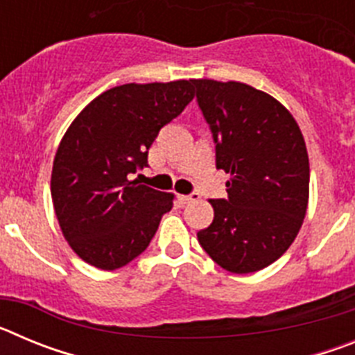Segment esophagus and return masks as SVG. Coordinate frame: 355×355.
<instances>
[{
	"label": "esophagus",
	"mask_w": 355,
	"mask_h": 355,
	"mask_svg": "<svg viewBox=\"0 0 355 355\" xmlns=\"http://www.w3.org/2000/svg\"><path fill=\"white\" fill-rule=\"evenodd\" d=\"M180 199L183 205H190V202H196V200H199V193L193 192V193H190V196H180Z\"/></svg>",
	"instance_id": "34e87169"
}]
</instances>
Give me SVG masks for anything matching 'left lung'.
Wrapping results in <instances>:
<instances>
[{
  "instance_id": "8db88e82",
  "label": "left lung",
  "mask_w": 355,
  "mask_h": 355,
  "mask_svg": "<svg viewBox=\"0 0 355 355\" xmlns=\"http://www.w3.org/2000/svg\"><path fill=\"white\" fill-rule=\"evenodd\" d=\"M215 142L216 168L231 174L227 197L211 199L213 222L197 233L231 274L272 265L299 234L309 199V158L293 115L240 81L192 80Z\"/></svg>"
}]
</instances>
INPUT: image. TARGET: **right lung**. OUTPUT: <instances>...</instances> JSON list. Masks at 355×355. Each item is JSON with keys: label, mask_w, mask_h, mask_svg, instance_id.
I'll return each mask as SVG.
<instances>
[{"label": "right lung", "mask_w": 355, "mask_h": 355, "mask_svg": "<svg viewBox=\"0 0 355 355\" xmlns=\"http://www.w3.org/2000/svg\"><path fill=\"white\" fill-rule=\"evenodd\" d=\"M192 99V80L126 83L97 96L72 121L53 162L51 199L65 240L83 261L115 270L147 249L174 196L130 174L146 167L159 130Z\"/></svg>", "instance_id": "right-lung-1"}]
</instances>
